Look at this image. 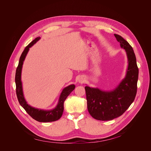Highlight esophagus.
<instances>
[{
	"label": "esophagus",
	"mask_w": 151,
	"mask_h": 151,
	"mask_svg": "<svg viewBox=\"0 0 151 151\" xmlns=\"http://www.w3.org/2000/svg\"><path fill=\"white\" fill-rule=\"evenodd\" d=\"M78 82L79 83H83V79H82V78H80L79 80H78Z\"/></svg>",
	"instance_id": "34e87169"
}]
</instances>
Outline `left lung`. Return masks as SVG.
I'll return each mask as SVG.
<instances>
[{
	"mask_svg": "<svg viewBox=\"0 0 151 151\" xmlns=\"http://www.w3.org/2000/svg\"><path fill=\"white\" fill-rule=\"evenodd\" d=\"M114 36L127 54L128 68L125 78L110 91L85 87L88 111L93 118L100 121L112 120L122 115L133 102L137 93L139 69L133 49L122 37Z\"/></svg>",
	"mask_w": 151,
	"mask_h": 151,
	"instance_id": "1",
	"label": "left lung"
}]
</instances>
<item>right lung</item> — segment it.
I'll return each instance as SVG.
<instances>
[{"instance_id":"add662e5","label":"right lung","mask_w":151,"mask_h":151,"mask_svg":"<svg viewBox=\"0 0 151 151\" xmlns=\"http://www.w3.org/2000/svg\"><path fill=\"white\" fill-rule=\"evenodd\" d=\"M40 37L35 38L25 48L24 51L21 55L18 66L15 73V81L16 84V93L20 105L23 107L27 113L32 116V118L40 122H49L55 121L61 117L64 111V102L71 92L74 90L75 85L74 84H71L62 90L57 106L54 109L51 110H44L35 108L27 103L23 91L22 81H21V71H22L24 61L29 51V48L35 44L39 40H40Z\"/></svg>"}]
</instances>
